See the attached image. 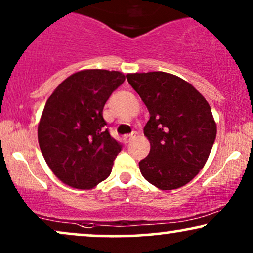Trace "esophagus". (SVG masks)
<instances>
[{"label":"esophagus","mask_w":253,"mask_h":253,"mask_svg":"<svg viewBox=\"0 0 253 253\" xmlns=\"http://www.w3.org/2000/svg\"><path fill=\"white\" fill-rule=\"evenodd\" d=\"M135 136H136V132H132L130 134H127V135H124L123 140L127 143V142H129L132 139H134Z\"/></svg>","instance_id":"esophagus-1"}]
</instances>
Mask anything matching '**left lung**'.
<instances>
[{
	"label": "left lung",
	"mask_w": 253,
	"mask_h": 253,
	"mask_svg": "<svg viewBox=\"0 0 253 253\" xmlns=\"http://www.w3.org/2000/svg\"><path fill=\"white\" fill-rule=\"evenodd\" d=\"M148 108L143 133L149 155L140 171L161 190L183 187L206 165L217 127L209 104L193 85L171 73L155 71L126 76Z\"/></svg>",
	"instance_id": "8db88e82"
}]
</instances>
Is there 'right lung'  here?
<instances>
[{
    "label": "right lung",
    "instance_id": "right-lung-1",
    "mask_svg": "<svg viewBox=\"0 0 253 253\" xmlns=\"http://www.w3.org/2000/svg\"><path fill=\"white\" fill-rule=\"evenodd\" d=\"M124 82L121 72L84 70L68 77L47 99L38 125V143L63 183L92 189L110 176L123 146L106 128L103 110Z\"/></svg>",
    "mask_w": 253,
    "mask_h": 253
}]
</instances>
